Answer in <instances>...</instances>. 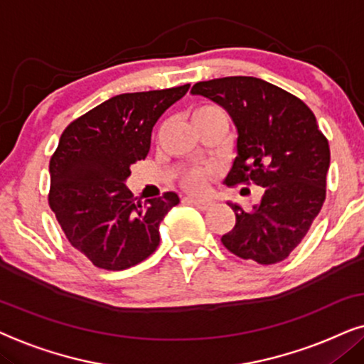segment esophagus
<instances>
[{
    "label": "esophagus",
    "instance_id": "34e87169",
    "mask_svg": "<svg viewBox=\"0 0 364 364\" xmlns=\"http://www.w3.org/2000/svg\"><path fill=\"white\" fill-rule=\"evenodd\" d=\"M188 201L190 203H193V205H195L196 208H200V210H210V208L215 205V201H211V200H205V198H193V196H188L186 198Z\"/></svg>",
    "mask_w": 364,
    "mask_h": 364
}]
</instances>
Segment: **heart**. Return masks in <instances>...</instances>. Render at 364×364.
Wrapping results in <instances>:
<instances>
[{"instance_id": "b5f03b06", "label": "heart", "mask_w": 364, "mask_h": 364, "mask_svg": "<svg viewBox=\"0 0 364 364\" xmlns=\"http://www.w3.org/2000/svg\"><path fill=\"white\" fill-rule=\"evenodd\" d=\"M215 109H218L215 106H201V108H198L193 114L206 113V111H215ZM210 173L211 169H195V171H191L186 176V186L193 191H203L206 186V179Z\"/></svg>"}]
</instances>
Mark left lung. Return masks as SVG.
<instances>
[{"label": "left lung", "mask_w": 364, "mask_h": 364, "mask_svg": "<svg viewBox=\"0 0 364 364\" xmlns=\"http://www.w3.org/2000/svg\"><path fill=\"white\" fill-rule=\"evenodd\" d=\"M191 95L215 101L235 123L236 158L226 185L253 181L264 188L250 211L228 201L236 225L223 235V245L259 264L283 261L301 243L326 198L329 146L313 111L296 96L253 76L200 81Z\"/></svg>", "instance_id": "8db88e82"}]
</instances>
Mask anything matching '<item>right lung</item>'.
<instances>
[{
  "instance_id": "obj_1",
  "label": "right lung",
  "mask_w": 364,
  "mask_h": 364,
  "mask_svg": "<svg viewBox=\"0 0 364 364\" xmlns=\"http://www.w3.org/2000/svg\"><path fill=\"white\" fill-rule=\"evenodd\" d=\"M178 88L113 96L63 132L50 161V206L73 248L98 268L121 271L146 259L176 193L133 200L126 179L146 158L153 126L188 93Z\"/></svg>"
}]
</instances>
